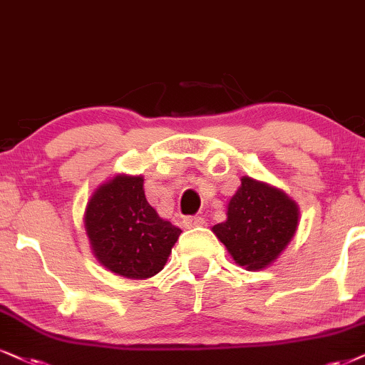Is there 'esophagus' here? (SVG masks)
Here are the masks:
<instances>
[{"instance_id":"esophagus-1","label":"esophagus","mask_w":365,"mask_h":365,"mask_svg":"<svg viewBox=\"0 0 365 365\" xmlns=\"http://www.w3.org/2000/svg\"><path fill=\"white\" fill-rule=\"evenodd\" d=\"M182 225H184V228H187V230H190V228L203 227L205 218H201V217H186V218L182 220Z\"/></svg>"}]
</instances>
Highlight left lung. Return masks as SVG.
I'll return each instance as SVG.
<instances>
[{"instance_id": "8db88e82", "label": "left lung", "mask_w": 365, "mask_h": 365, "mask_svg": "<svg viewBox=\"0 0 365 365\" xmlns=\"http://www.w3.org/2000/svg\"><path fill=\"white\" fill-rule=\"evenodd\" d=\"M299 208L284 191L244 175L227 206V220L211 230L247 271L276 262L298 230Z\"/></svg>"}]
</instances>
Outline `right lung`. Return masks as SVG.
Instances as JSON below:
<instances>
[{
	"instance_id": "right-lung-1",
	"label": "right lung",
	"mask_w": 365,
	"mask_h": 365,
	"mask_svg": "<svg viewBox=\"0 0 365 365\" xmlns=\"http://www.w3.org/2000/svg\"><path fill=\"white\" fill-rule=\"evenodd\" d=\"M84 228L94 257L127 279H148L164 269L181 228L148 205L142 175L116 174L88 200Z\"/></svg>"
}]
</instances>
